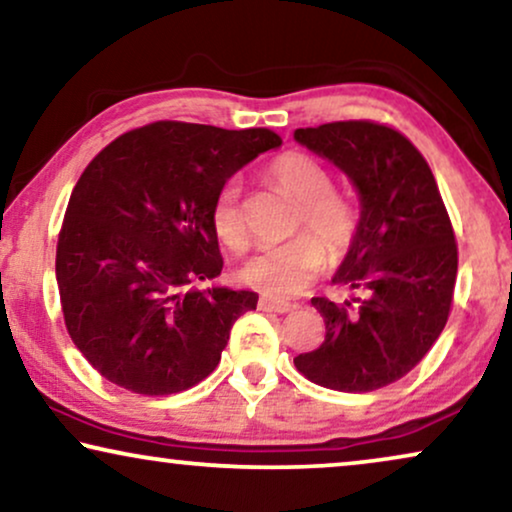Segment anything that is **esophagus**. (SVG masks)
<instances>
[{
  "instance_id": "esophagus-1",
  "label": "esophagus",
  "mask_w": 512,
  "mask_h": 512,
  "mask_svg": "<svg viewBox=\"0 0 512 512\" xmlns=\"http://www.w3.org/2000/svg\"><path fill=\"white\" fill-rule=\"evenodd\" d=\"M258 307H261L263 312H279V314H286L291 312L293 303H289V300H279V298H261L258 300Z\"/></svg>"
}]
</instances>
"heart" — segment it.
Wrapping results in <instances>:
<instances>
[{
  "instance_id": "b5f03b06",
  "label": "heart",
  "mask_w": 512,
  "mask_h": 512,
  "mask_svg": "<svg viewBox=\"0 0 512 512\" xmlns=\"http://www.w3.org/2000/svg\"><path fill=\"white\" fill-rule=\"evenodd\" d=\"M268 177L300 202L298 226L303 233L289 242L263 247L242 263L240 277L270 298H289L305 291L328 265V251L345 256L359 237V209L347 195L333 191V174L317 158L286 151L268 165ZM240 181L228 179L212 207V228L230 249L247 240L240 207Z\"/></svg>"
}]
</instances>
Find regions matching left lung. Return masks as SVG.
Returning <instances> with one entry per match:
<instances>
[{"label":"left lung","mask_w":512,"mask_h":512,"mask_svg":"<svg viewBox=\"0 0 512 512\" xmlns=\"http://www.w3.org/2000/svg\"><path fill=\"white\" fill-rule=\"evenodd\" d=\"M300 144L354 181L361 226L333 284L345 303L312 298L326 340L293 359L319 387L366 394L408 375L450 317L459 251L429 163L403 132L375 121L298 128Z\"/></svg>","instance_id":"1"}]
</instances>
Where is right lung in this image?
<instances>
[{"mask_svg":"<svg viewBox=\"0 0 512 512\" xmlns=\"http://www.w3.org/2000/svg\"><path fill=\"white\" fill-rule=\"evenodd\" d=\"M279 144L268 128L156 121L90 160L62 221L55 277L69 338L104 380L170 396L219 366L230 328L258 296L193 289L223 270L214 198Z\"/></svg>","mask_w":512,"mask_h":512,"instance_id":"1","label":"right lung"}]
</instances>
